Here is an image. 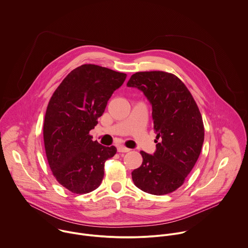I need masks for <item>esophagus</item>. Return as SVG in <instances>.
<instances>
[{"label": "esophagus", "instance_id": "1", "mask_svg": "<svg viewBox=\"0 0 248 248\" xmlns=\"http://www.w3.org/2000/svg\"><path fill=\"white\" fill-rule=\"evenodd\" d=\"M118 152H128L130 151V149L125 148V147H123V146H118Z\"/></svg>", "mask_w": 248, "mask_h": 248}]
</instances>
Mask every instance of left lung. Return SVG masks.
<instances>
[{"mask_svg":"<svg viewBox=\"0 0 248 248\" xmlns=\"http://www.w3.org/2000/svg\"><path fill=\"white\" fill-rule=\"evenodd\" d=\"M126 85L140 89L151 103L157 134L156 151L153 155L140 151L143 163L131 172L132 180L151 195L172 193L183 185L203 145L204 125L198 104L186 85L170 73L138 72Z\"/></svg>","mask_w":248,"mask_h":248,"instance_id":"8db88e82","label":"left lung"}]
</instances>
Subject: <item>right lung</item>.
Returning a JSON list of instances; mask_svg holds the SVG:
<instances>
[{
    "label": "right lung",
    "mask_w": 248,
    "mask_h": 248,
    "mask_svg": "<svg viewBox=\"0 0 248 248\" xmlns=\"http://www.w3.org/2000/svg\"><path fill=\"white\" fill-rule=\"evenodd\" d=\"M126 74L94 64L74 69L53 92L46 110L43 137L51 172L57 182L77 195L96 190L104 175V163L117 149L93 141L107 101Z\"/></svg>",
    "instance_id": "right-lung-1"
}]
</instances>
